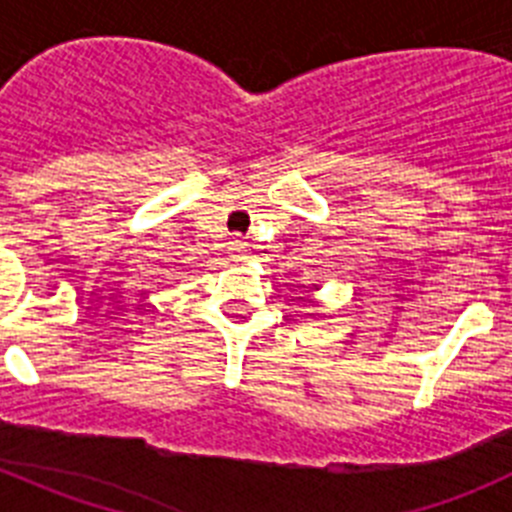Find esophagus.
Segmentation results:
<instances>
[{"mask_svg": "<svg viewBox=\"0 0 512 512\" xmlns=\"http://www.w3.org/2000/svg\"><path fill=\"white\" fill-rule=\"evenodd\" d=\"M246 253H248L246 243H243V241H235L233 243V256H235V259H246Z\"/></svg>", "mask_w": 512, "mask_h": 512, "instance_id": "obj_1", "label": "esophagus"}]
</instances>
